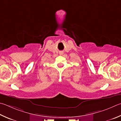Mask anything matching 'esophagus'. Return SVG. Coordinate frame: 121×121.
Returning <instances> with one entry per match:
<instances>
[{"label": "esophagus", "mask_w": 121, "mask_h": 121, "mask_svg": "<svg viewBox=\"0 0 121 121\" xmlns=\"http://www.w3.org/2000/svg\"><path fill=\"white\" fill-rule=\"evenodd\" d=\"M60 54H62V52H61V53H60Z\"/></svg>", "instance_id": "1"}]
</instances>
